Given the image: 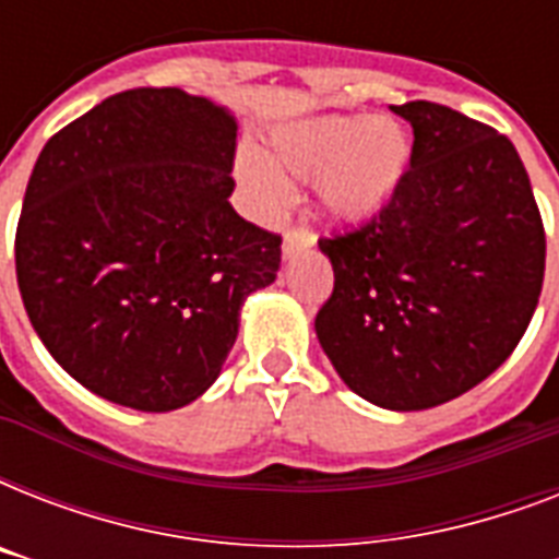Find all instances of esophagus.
<instances>
[{"label": "esophagus", "mask_w": 559, "mask_h": 559, "mask_svg": "<svg viewBox=\"0 0 559 559\" xmlns=\"http://www.w3.org/2000/svg\"><path fill=\"white\" fill-rule=\"evenodd\" d=\"M316 243L313 231H307V228H289L287 235H284V243H281V252L284 258H293L301 249H310Z\"/></svg>", "instance_id": "1"}]
</instances>
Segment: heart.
Instances as JSON below:
<instances>
[{"mask_svg": "<svg viewBox=\"0 0 559 559\" xmlns=\"http://www.w3.org/2000/svg\"><path fill=\"white\" fill-rule=\"evenodd\" d=\"M412 139L394 118L368 112H328L272 130L270 159L240 151L237 182L261 214L287 205V179H316L324 217L359 226L389 209L406 179Z\"/></svg>", "mask_w": 559, "mask_h": 559, "instance_id": "obj_1", "label": "heart"}]
</instances>
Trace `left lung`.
Masks as SVG:
<instances>
[{
  "mask_svg": "<svg viewBox=\"0 0 559 559\" xmlns=\"http://www.w3.org/2000/svg\"><path fill=\"white\" fill-rule=\"evenodd\" d=\"M391 109L415 133L406 179L371 223L319 240L333 296L316 336L354 394L420 412L487 380L520 345L546 231L511 139L432 100Z\"/></svg>",
  "mask_w": 559,
  "mask_h": 559,
  "instance_id": "left-lung-1",
  "label": "left lung"
}]
</instances>
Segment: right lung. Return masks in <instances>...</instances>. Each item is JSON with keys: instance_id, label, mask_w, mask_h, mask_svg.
<instances>
[{"instance_id": "1", "label": "right lung", "mask_w": 559, "mask_h": 559, "mask_svg": "<svg viewBox=\"0 0 559 559\" xmlns=\"http://www.w3.org/2000/svg\"><path fill=\"white\" fill-rule=\"evenodd\" d=\"M237 121L177 86L127 90L51 135L31 170L16 281L83 389L174 412L211 389L281 237L231 209Z\"/></svg>"}]
</instances>
